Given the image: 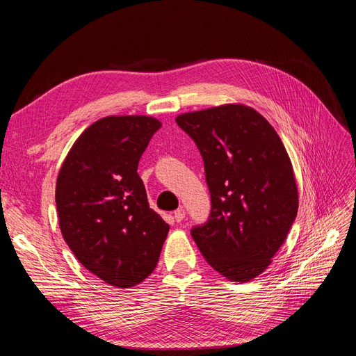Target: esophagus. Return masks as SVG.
<instances>
[{"mask_svg": "<svg viewBox=\"0 0 356 356\" xmlns=\"http://www.w3.org/2000/svg\"><path fill=\"white\" fill-rule=\"evenodd\" d=\"M174 217H175V221H177V222H181L182 220L186 218V209L178 208V209L174 212Z\"/></svg>", "mask_w": 356, "mask_h": 356, "instance_id": "1", "label": "esophagus"}]
</instances>
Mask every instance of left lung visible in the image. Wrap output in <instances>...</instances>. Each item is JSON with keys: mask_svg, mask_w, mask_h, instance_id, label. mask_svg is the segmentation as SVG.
<instances>
[{"mask_svg": "<svg viewBox=\"0 0 356 356\" xmlns=\"http://www.w3.org/2000/svg\"><path fill=\"white\" fill-rule=\"evenodd\" d=\"M196 143L211 193V215L191 236L229 281L248 282L270 266L298 209L289 156L272 124L243 104L179 114Z\"/></svg>", "mask_w": 356, "mask_h": 356, "instance_id": "8db88e82", "label": "left lung"}]
</instances>
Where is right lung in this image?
Listing matches in <instances>:
<instances>
[{
  "mask_svg": "<svg viewBox=\"0 0 356 356\" xmlns=\"http://www.w3.org/2000/svg\"><path fill=\"white\" fill-rule=\"evenodd\" d=\"M161 123L108 115L75 139L59 169L56 208L63 239L104 282L132 288L153 273L169 225L149 209L138 163Z\"/></svg>",
  "mask_w": 356,
  "mask_h": 356,
  "instance_id": "obj_1",
  "label": "right lung"
}]
</instances>
